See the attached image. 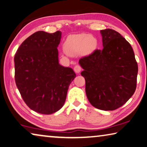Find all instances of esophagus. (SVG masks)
Wrapping results in <instances>:
<instances>
[{"mask_svg": "<svg viewBox=\"0 0 147 147\" xmlns=\"http://www.w3.org/2000/svg\"><path fill=\"white\" fill-rule=\"evenodd\" d=\"M81 69H81V67L78 65H76V66L74 67V71L76 73H79L81 71Z\"/></svg>", "mask_w": 147, "mask_h": 147, "instance_id": "1", "label": "esophagus"}]
</instances>
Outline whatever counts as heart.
Instances as JSON below:
<instances>
[{
    "instance_id": "1",
    "label": "heart",
    "mask_w": 147,
    "mask_h": 147,
    "mask_svg": "<svg viewBox=\"0 0 147 147\" xmlns=\"http://www.w3.org/2000/svg\"><path fill=\"white\" fill-rule=\"evenodd\" d=\"M97 39L87 34L72 35L67 38L64 49L70 55L75 56L82 54L88 55L97 49Z\"/></svg>"
}]
</instances>
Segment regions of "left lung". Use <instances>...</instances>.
Returning a JSON list of instances; mask_svg holds the SVG:
<instances>
[{"label": "left lung", "mask_w": 147, "mask_h": 147, "mask_svg": "<svg viewBox=\"0 0 147 147\" xmlns=\"http://www.w3.org/2000/svg\"><path fill=\"white\" fill-rule=\"evenodd\" d=\"M102 50L81 58L88 100L96 108L114 110L125 104L137 86L138 65L131 45L111 29L100 31Z\"/></svg>", "instance_id": "obj_1"}]
</instances>
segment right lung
<instances>
[{
	"instance_id": "obj_1",
	"label": "right lung",
	"mask_w": 147,
	"mask_h": 147,
	"mask_svg": "<svg viewBox=\"0 0 147 147\" xmlns=\"http://www.w3.org/2000/svg\"><path fill=\"white\" fill-rule=\"evenodd\" d=\"M61 32L39 31L24 40L14 56L15 81L24 101L42 114H51L65 104L76 74L59 63Z\"/></svg>"
}]
</instances>
